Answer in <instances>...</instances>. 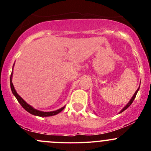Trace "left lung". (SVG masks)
I'll list each match as a JSON object with an SVG mask.
<instances>
[{
  "label": "left lung",
  "instance_id": "obj_1",
  "mask_svg": "<svg viewBox=\"0 0 151 151\" xmlns=\"http://www.w3.org/2000/svg\"><path fill=\"white\" fill-rule=\"evenodd\" d=\"M139 86H140V85H139ZM139 88H138V89H137V91H136V92H135V93H134V95H133V96H132V99H130V101H129V103H128V104H126V106H124V107H123V109H121V111H120L119 114H120V113H121V112H123V111H124V110H126V109H127V108H128V107H129V106H130V105L132 104V102H133V101H134V100L135 97H136V96H137V93L138 91H139Z\"/></svg>",
  "mask_w": 151,
  "mask_h": 151
}]
</instances>
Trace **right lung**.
<instances>
[{"instance_id":"obj_1","label":"right lung","mask_w":151,"mask_h":151,"mask_svg":"<svg viewBox=\"0 0 151 151\" xmlns=\"http://www.w3.org/2000/svg\"><path fill=\"white\" fill-rule=\"evenodd\" d=\"M14 67V66H13ZM12 76H13V71H12V74H11V77H10V86H11V90H12V93L14 94L16 99H17L18 102L21 104V106L27 111L29 113L32 114L33 115H36V116H39V117H50V116H52V115H55L57 114H58L59 112H61L63 109L65 108V106L61 107L60 109H57L55 111H52V112H42V111L40 110H38V109H35L33 108V106H30V104H28L26 101H25L24 99H22V98L21 96H19L18 95V93H17L16 90H15L14 87L13 83H12Z\"/></svg>"}]
</instances>
